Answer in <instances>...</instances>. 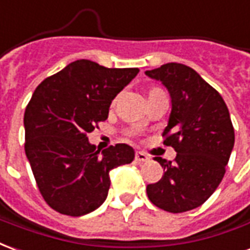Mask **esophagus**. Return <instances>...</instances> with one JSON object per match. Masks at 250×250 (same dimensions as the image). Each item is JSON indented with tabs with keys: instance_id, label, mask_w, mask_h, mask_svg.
Wrapping results in <instances>:
<instances>
[{
	"instance_id": "1",
	"label": "esophagus",
	"mask_w": 250,
	"mask_h": 250,
	"mask_svg": "<svg viewBox=\"0 0 250 250\" xmlns=\"http://www.w3.org/2000/svg\"><path fill=\"white\" fill-rule=\"evenodd\" d=\"M136 161L137 163H146V161H149V156H147L146 153L137 152L136 153Z\"/></svg>"
}]
</instances>
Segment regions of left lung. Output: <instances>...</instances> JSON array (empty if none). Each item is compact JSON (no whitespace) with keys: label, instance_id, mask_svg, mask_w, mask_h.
<instances>
[{"label":"left lung","instance_id":"left-lung-1","mask_svg":"<svg viewBox=\"0 0 250 250\" xmlns=\"http://www.w3.org/2000/svg\"><path fill=\"white\" fill-rule=\"evenodd\" d=\"M145 74L161 81L170 94L172 112L163 137L177 152L173 163L156 157L165 172L147 185V197L167 212H188L207 201L225 174L234 145L229 110L221 94L187 65L169 62Z\"/></svg>","mask_w":250,"mask_h":250}]
</instances>
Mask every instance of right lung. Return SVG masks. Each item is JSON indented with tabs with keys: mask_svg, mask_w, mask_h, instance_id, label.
Listing matches in <instances>:
<instances>
[{
	"mask_svg": "<svg viewBox=\"0 0 250 250\" xmlns=\"http://www.w3.org/2000/svg\"><path fill=\"white\" fill-rule=\"evenodd\" d=\"M140 72L77 60L33 93L25 116V153L49 207L66 216H83L106 200L109 172L130 164L134 150L117 144L103 150L87 133L105 121L113 98Z\"/></svg>",
	"mask_w": 250,
	"mask_h": 250,
	"instance_id": "right-lung-1",
	"label": "right lung"
}]
</instances>
